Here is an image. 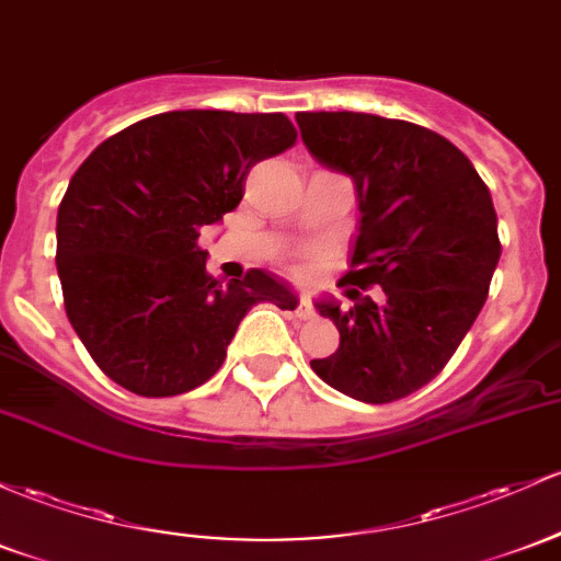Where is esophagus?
<instances>
[{"label": "esophagus", "mask_w": 561, "mask_h": 561, "mask_svg": "<svg viewBox=\"0 0 561 561\" xmlns=\"http://www.w3.org/2000/svg\"><path fill=\"white\" fill-rule=\"evenodd\" d=\"M295 317L298 319H313V306H311V300L306 298V295H300V300H298V309H295Z\"/></svg>", "instance_id": "obj_1"}]
</instances>
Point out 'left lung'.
<instances>
[{
    "label": "left lung",
    "mask_w": 561,
    "mask_h": 561,
    "mask_svg": "<svg viewBox=\"0 0 561 561\" xmlns=\"http://www.w3.org/2000/svg\"><path fill=\"white\" fill-rule=\"evenodd\" d=\"M306 149L354 181L359 233L351 248L348 311H317L341 346L311 367L359 402L386 404L426 386L450 362L488 300L501 242L490 188L450 140L404 119L356 111L295 116ZM375 284L383 299L358 298Z\"/></svg>",
    "instance_id": "8db88e82"
}]
</instances>
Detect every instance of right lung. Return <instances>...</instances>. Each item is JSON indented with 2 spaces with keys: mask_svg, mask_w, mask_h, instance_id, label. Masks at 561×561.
<instances>
[{
  "mask_svg": "<svg viewBox=\"0 0 561 561\" xmlns=\"http://www.w3.org/2000/svg\"><path fill=\"white\" fill-rule=\"evenodd\" d=\"M295 138L285 114L168 111L111 135L73 172L55 263L71 328L114 383L186 393L218 373L252 306H298L263 268L220 285L196 244L242 202L252 164Z\"/></svg>",
  "mask_w": 561,
  "mask_h": 561,
  "instance_id": "right-lung-1",
  "label": "right lung"
}]
</instances>
